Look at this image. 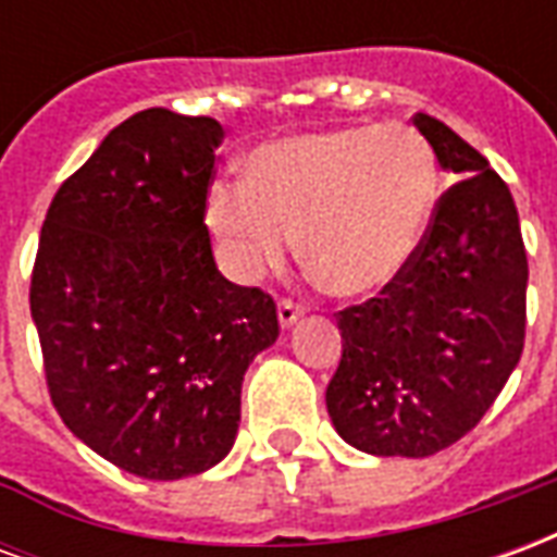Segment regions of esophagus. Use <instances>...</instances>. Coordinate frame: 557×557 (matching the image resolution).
<instances>
[{
	"label": "esophagus",
	"mask_w": 557,
	"mask_h": 557,
	"mask_svg": "<svg viewBox=\"0 0 557 557\" xmlns=\"http://www.w3.org/2000/svg\"><path fill=\"white\" fill-rule=\"evenodd\" d=\"M301 307H298V304L295 301H286V298H283V301L277 304V319H280V327H292L295 325V322H298V319H301Z\"/></svg>",
	"instance_id": "obj_1"
}]
</instances>
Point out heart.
Wrapping results in <instances>:
<instances>
[{
	"instance_id": "b5f03b06",
	"label": "heart",
	"mask_w": 557,
	"mask_h": 557,
	"mask_svg": "<svg viewBox=\"0 0 557 557\" xmlns=\"http://www.w3.org/2000/svg\"><path fill=\"white\" fill-rule=\"evenodd\" d=\"M435 187L418 131L334 127L253 148L247 184H211L206 218L235 277L283 265L298 235L304 265L327 289L363 298L397 283L418 256Z\"/></svg>"
}]
</instances>
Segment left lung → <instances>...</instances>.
Here are the masks:
<instances>
[{
	"label": "left lung",
	"instance_id": "1",
	"mask_svg": "<svg viewBox=\"0 0 557 557\" xmlns=\"http://www.w3.org/2000/svg\"><path fill=\"white\" fill-rule=\"evenodd\" d=\"M459 182L397 283L337 313L343 358L325 403L343 442L432 456L490 411L525 346L528 259L510 187L450 127L414 119Z\"/></svg>",
	"mask_w": 557,
	"mask_h": 557
}]
</instances>
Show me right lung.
Returning a JSON list of instances; mask_svg holds the SVG:
<instances>
[{
    "instance_id": "right-lung-1",
    "label": "right lung",
    "mask_w": 557,
    "mask_h": 557,
    "mask_svg": "<svg viewBox=\"0 0 557 557\" xmlns=\"http://www.w3.org/2000/svg\"><path fill=\"white\" fill-rule=\"evenodd\" d=\"M223 127L151 107L113 127L50 202L32 322L59 418L127 474L178 480L230 454L247 367L280 334L274 298L211 253Z\"/></svg>"
}]
</instances>
